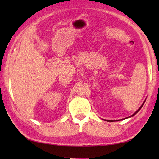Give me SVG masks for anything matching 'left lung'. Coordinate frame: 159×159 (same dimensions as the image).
<instances>
[{
	"instance_id": "8db88e82",
	"label": "left lung",
	"mask_w": 159,
	"mask_h": 159,
	"mask_svg": "<svg viewBox=\"0 0 159 159\" xmlns=\"http://www.w3.org/2000/svg\"><path fill=\"white\" fill-rule=\"evenodd\" d=\"M146 100H144V102H143V104H141V107L139 108V109H137V111H135V113H134L133 115H132V116H130V117H126V118H129V117H133V116H134V115H135V114H137L138 112H139V111L141 109V108H142V107H143V104H144V103H145V102H146ZM126 118H124V119H126ZM103 120H105V121H111V122H113V121H120V120H124V119H122V120H104V119H102Z\"/></svg>"
}]
</instances>
